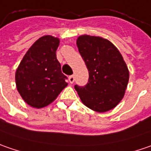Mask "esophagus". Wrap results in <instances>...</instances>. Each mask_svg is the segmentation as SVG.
Instances as JSON below:
<instances>
[{
    "label": "esophagus",
    "mask_w": 151,
    "mask_h": 151,
    "mask_svg": "<svg viewBox=\"0 0 151 151\" xmlns=\"http://www.w3.org/2000/svg\"><path fill=\"white\" fill-rule=\"evenodd\" d=\"M68 80H69V82L71 83H74V80H75V78H74V76L73 75L69 76Z\"/></svg>",
    "instance_id": "esophagus-1"
}]
</instances>
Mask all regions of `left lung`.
<instances>
[{
    "instance_id": "obj_1",
    "label": "left lung",
    "mask_w": 151,
    "mask_h": 151,
    "mask_svg": "<svg viewBox=\"0 0 151 151\" xmlns=\"http://www.w3.org/2000/svg\"><path fill=\"white\" fill-rule=\"evenodd\" d=\"M77 46L88 71V83L74 86L81 101L97 112L113 109L123 98L129 79L120 51L108 40L87 35L77 39Z\"/></svg>"
}]
</instances>
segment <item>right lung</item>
Wrapping results in <instances>:
<instances>
[{
	"mask_svg": "<svg viewBox=\"0 0 151 151\" xmlns=\"http://www.w3.org/2000/svg\"><path fill=\"white\" fill-rule=\"evenodd\" d=\"M60 40L51 35L40 37L23 56L15 74L16 86L30 106L43 108L54 101L68 86L56 51Z\"/></svg>",
	"mask_w": 151,
	"mask_h": 151,
	"instance_id": "obj_1",
	"label": "right lung"
}]
</instances>
